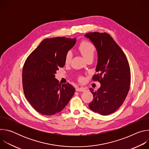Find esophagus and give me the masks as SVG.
Listing matches in <instances>:
<instances>
[{"label": "esophagus", "mask_w": 149, "mask_h": 149, "mask_svg": "<svg viewBox=\"0 0 149 149\" xmlns=\"http://www.w3.org/2000/svg\"><path fill=\"white\" fill-rule=\"evenodd\" d=\"M86 90V88H82V87H78V88H76V91H81V92H84V91H85Z\"/></svg>", "instance_id": "obj_1"}]
</instances>
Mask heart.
<instances>
[{
  "label": "heart",
  "mask_w": 149,
  "mask_h": 149,
  "mask_svg": "<svg viewBox=\"0 0 149 149\" xmlns=\"http://www.w3.org/2000/svg\"><path fill=\"white\" fill-rule=\"evenodd\" d=\"M78 50L82 54L85 59H87L90 57H94L95 54V47L93 44L88 41L84 40L81 42L78 46ZM72 56V54L71 51H68L67 52L65 56V63L66 64H69L70 63ZM79 81H82L83 78L80 77Z\"/></svg>",
  "instance_id": "obj_1"
}]
</instances>
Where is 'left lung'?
I'll list each match as a JSON object with an SVG mask.
<instances>
[{"instance_id":"8db88e82","label":"left lung","mask_w":149,"mask_h":149,"mask_svg":"<svg viewBox=\"0 0 149 149\" xmlns=\"http://www.w3.org/2000/svg\"><path fill=\"white\" fill-rule=\"evenodd\" d=\"M93 42L98 54L97 74L93 79L101 87L94 91L93 100L89 104L94 112L107 116L115 112L124 101L131 81L130 66L127 59L113 38L107 33L90 32L84 35Z\"/></svg>"}]
</instances>
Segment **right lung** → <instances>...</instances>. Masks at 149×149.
Instances as JSON below:
<instances>
[{
    "mask_svg": "<svg viewBox=\"0 0 149 149\" xmlns=\"http://www.w3.org/2000/svg\"><path fill=\"white\" fill-rule=\"evenodd\" d=\"M76 43V38H47L27 58L22 70L24 94L36 111L52 116L62 111L74 95L69 83L61 84L55 77L65 65V56Z\"/></svg>",
    "mask_w": 149,
    "mask_h": 149,
    "instance_id": "add662e5",
    "label": "right lung"
}]
</instances>
